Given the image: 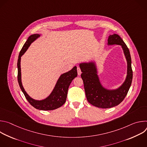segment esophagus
Listing matches in <instances>:
<instances>
[{
    "mask_svg": "<svg viewBox=\"0 0 147 147\" xmlns=\"http://www.w3.org/2000/svg\"><path fill=\"white\" fill-rule=\"evenodd\" d=\"M77 73H78V75H79V76H80L81 74V71L79 67H77Z\"/></svg>",
    "mask_w": 147,
    "mask_h": 147,
    "instance_id": "34e87169",
    "label": "esophagus"
}]
</instances>
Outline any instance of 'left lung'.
<instances>
[{
    "label": "left lung",
    "instance_id": "1",
    "mask_svg": "<svg viewBox=\"0 0 147 147\" xmlns=\"http://www.w3.org/2000/svg\"><path fill=\"white\" fill-rule=\"evenodd\" d=\"M108 44L121 45L127 60V77L119 88L109 90L103 87L97 74V69L94 62L80 64L82 71L81 77L83 80L87 100L92 105L103 109L111 108L120 104L127 95L133 79L131 56L129 49L119 35L115 34L109 35Z\"/></svg>",
    "mask_w": 147,
    "mask_h": 147
}]
</instances>
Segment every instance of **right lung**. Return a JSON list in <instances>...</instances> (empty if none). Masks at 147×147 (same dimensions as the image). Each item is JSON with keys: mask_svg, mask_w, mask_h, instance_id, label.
Returning <instances> with one entry per match:
<instances>
[{"mask_svg": "<svg viewBox=\"0 0 147 147\" xmlns=\"http://www.w3.org/2000/svg\"><path fill=\"white\" fill-rule=\"evenodd\" d=\"M40 36L39 34H33L30 36L24 44L22 50L20 51L17 61L18 75L17 79L20 87L24 94L28 102L35 108L42 111H52L60 108L63 105L66 100L68 89L70 83L77 76V67L74 66L69 71L63 74L58 79L56 84L50 95L46 99L38 100L31 98L25 91L22 82V76H21L20 61L21 57L26 52L31 44L36 39Z\"/></svg>", "mask_w": 147, "mask_h": 147, "instance_id": "1", "label": "right lung"}]
</instances>
